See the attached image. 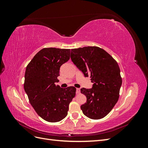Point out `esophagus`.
<instances>
[{
	"instance_id": "esophagus-1",
	"label": "esophagus",
	"mask_w": 148,
	"mask_h": 148,
	"mask_svg": "<svg viewBox=\"0 0 148 148\" xmlns=\"http://www.w3.org/2000/svg\"><path fill=\"white\" fill-rule=\"evenodd\" d=\"M76 93L77 94L80 93V89L79 88H77V91H76Z\"/></svg>"
}]
</instances>
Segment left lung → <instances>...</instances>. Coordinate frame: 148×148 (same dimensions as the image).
<instances>
[{"label":"left lung","mask_w":148,"mask_h":148,"mask_svg":"<svg viewBox=\"0 0 148 148\" xmlns=\"http://www.w3.org/2000/svg\"><path fill=\"white\" fill-rule=\"evenodd\" d=\"M70 57L84 77L89 76L94 83L92 89H81L87 99L81 106L83 113L94 120L104 118L119 98L122 79L118 63L109 53L97 46L72 49Z\"/></svg>","instance_id":"obj_1"}]
</instances>
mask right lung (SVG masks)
<instances>
[{
  "label": "right lung",
  "instance_id": "obj_1",
  "mask_svg": "<svg viewBox=\"0 0 148 148\" xmlns=\"http://www.w3.org/2000/svg\"><path fill=\"white\" fill-rule=\"evenodd\" d=\"M70 49L55 47L39 51L26 68L24 89L31 105L40 117L49 122L63 120L75 96L73 86L61 88L59 82L60 66L70 59Z\"/></svg>",
  "mask_w": 148,
  "mask_h": 148
}]
</instances>
